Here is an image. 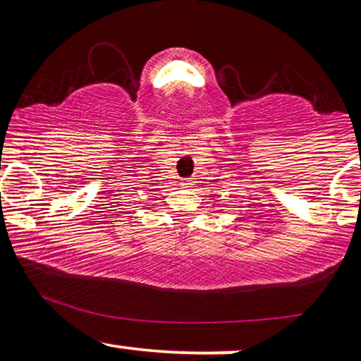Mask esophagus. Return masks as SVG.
<instances>
[{"label":"esophagus","instance_id":"1","mask_svg":"<svg viewBox=\"0 0 361 361\" xmlns=\"http://www.w3.org/2000/svg\"><path fill=\"white\" fill-rule=\"evenodd\" d=\"M192 185H193L192 178H186V180H183V183H181V186H183V188H192Z\"/></svg>","mask_w":361,"mask_h":361}]
</instances>
